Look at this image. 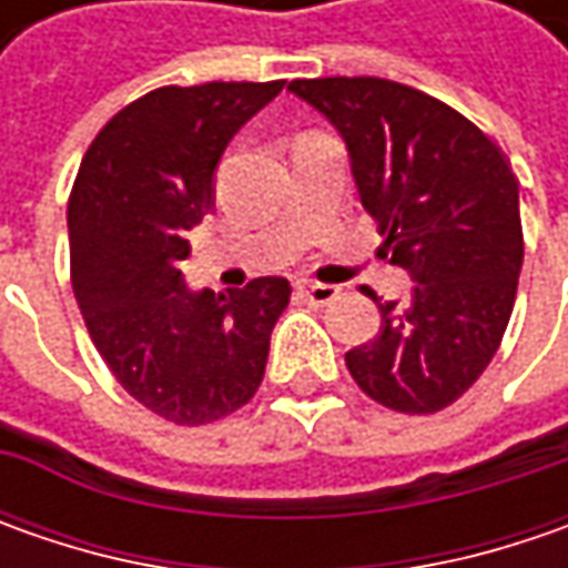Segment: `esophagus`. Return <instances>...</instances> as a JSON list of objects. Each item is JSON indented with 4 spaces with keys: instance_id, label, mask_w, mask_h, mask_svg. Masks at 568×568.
I'll use <instances>...</instances> for the list:
<instances>
[{
    "instance_id": "obj_1",
    "label": "esophagus",
    "mask_w": 568,
    "mask_h": 568,
    "mask_svg": "<svg viewBox=\"0 0 568 568\" xmlns=\"http://www.w3.org/2000/svg\"><path fill=\"white\" fill-rule=\"evenodd\" d=\"M294 291L296 296H303V300H310V303H316V306H325V303L338 300V287L318 284V281H310V277H296Z\"/></svg>"
}]
</instances>
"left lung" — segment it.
Here are the masks:
<instances>
[{
    "label": "left lung",
    "instance_id": "1",
    "mask_svg": "<svg viewBox=\"0 0 568 568\" xmlns=\"http://www.w3.org/2000/svg\"><path fill=\"white\" fill-rule=\"evenodd\" d=\"M338 129L363 207L379 221L407 303H382L379 335L347 351L354 382L402 414L462 398L509 325L525 243L518 180L503 151L462 113L385 78L291 81Z\"/></svg>",
    "mask_w": 568,
    "mask_h": 568
}]
</instances>
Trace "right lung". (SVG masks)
I'll return each instance as SVG.
<instances>
[{
  "instance_id": "obj_1",
  "label": "right lung",
  "mask_w": 568,
  "mask_h": 568,
  "mask_svg": "<svg viewBox=\"0 0 568 568\" xmlns=\"http://www.w3.org/2000/svg\"><path fill=\"white\" fill-rule=\"evenodd\" d=\"M284 81L158 88L100 129L69 199L72 291L122 388L170 424L221 420L258 392L287 277L189 291V230L214 207L230 139Z\"/></svg>"
}]
</instances>
